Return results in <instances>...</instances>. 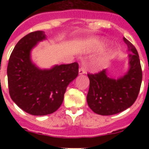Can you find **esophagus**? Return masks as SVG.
Returning a JSON list of instances; mask_svg holds the SVG:
<instances>
[{
    "label": "esophagus",
    "mask_w": 149,
    "mask_h": 149,
    "mask_svg": "<svg viewBox=\"0 0 149 149\" xmlns=\"http://www.w3.org/2000/svg\"><path fill=\"white\" fill-rule=\"evenodd\" d=\"M79 74H86V71L85 68H79V72H78Z\"/></svg>",
    "instance_id": "34e87169"
}]
</instances>
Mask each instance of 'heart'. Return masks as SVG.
<instances>
[{"instance_id":"b5f03b06","label":"heart","mask_w":149,"mask_h":149,"mask_svg":"<svg viewBox=\"0 0 149 149\" xmlns=\"http://www.w3.org/2000/svg\"><path fill=\"white\" fill-rule=\"evenodd\" d=\"M108 44L109 42L107 40V39H96V40L95 41L93 48H94V50H95V51H101V50L104 49L108 45ZM114 52H115V50H111V51H107V52H106V53L101 54V56L97 59V60H96V66L98 67V68H101V67L104 66V65L112 58V56H113Z\"/></svg>"}]
</instances>
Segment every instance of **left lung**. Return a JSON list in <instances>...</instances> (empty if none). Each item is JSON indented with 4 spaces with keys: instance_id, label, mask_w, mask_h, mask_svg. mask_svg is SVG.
<instances>
[{
    "instance_id": "1",
    "label": "left lung",
    "mask_w": 149,
    "mask_h": 149,
    "mask_svg": "<svg viewBox=\"0 0 149 149\" xmlns=\"http://www.w3.org/2000/svg\"><path fill=\"white\" fill-rule=\"evenodd\" d=\"M127 46L128 68L120 77L109 74L108 69L88 74L89 89L86 101L94 113L102 116L117 114L132 106L141 86L142 68L137 51L123 37Z\"/></svg>"
}]
</instances>
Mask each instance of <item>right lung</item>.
<instances>
[{"instance_id": "1", "label": "right lung", "mask_w": 149, "mask_h": 149, "mask_svg": "<svg viewBox=\"0 0 149 149\" xmlns=\"http://www.w3.org/2000/svg\"><path fill=\"white\" fill-rule=\"evenodd\" d=\"M45 39L44 31L24 36L13 49L7 66L12 100L33 116H45L56 111L63 103L67 86L78 75L77 63L41 68L33 61V49Z\"/></svg>"}]
</instances>
